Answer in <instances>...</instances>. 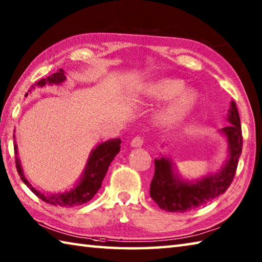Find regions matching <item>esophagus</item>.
Masks as SVG:
<instances>
[{"label": "esophagus", "mask_w": 262, "mask_h": 262, "mask_svg": "<svg viewBox=\"0 0 262 262\" xmlns=\"http://www.w3.org/2000/svg\"><path fill=\"white\" fill-rule=\"evenodd\" d=\"M130 145H131V147H135V148L141 147L142 145H144V140H142L141 137H136V138H133V139L131 140Z\"/></svg>", "instance_id": "34e87169"}]
</instances>
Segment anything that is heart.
Masks as SVG:
<instances>
[{
  "label": "heart",
  "instance_id": "heart-1",
  "mask_svg": "<svg viewBox=\"0 0 262 262\" xmlns=\"http://www.w3.org/2000/svg\"><path fill=\"white\" fill-rule=\"evenodd\" d=\"M145 96L149 101H168L157 113L156 120L162 126L173 125L195 102V92L186 90L185 83L176 78H160L148 84Z\"/></svg>",
  "mask_w": 262,
  "mask_h": 262
}]
</instances>
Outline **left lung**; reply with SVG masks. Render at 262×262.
<instances>
[{
	"label": "left lung",
	"mask_w": 262,
	"mask_h": 262,
	"mask_svg": "<svg viewBox=\"0 0 262 262\" xmlns=\"http://www.w3.org/2000/svg\"><path fill=\"white\" fill-rule=\"evenodd\" d=\"M229 125L219 132L227 141V160L215 173H209L201 179H184L171 157L162 155L155 159V174L150 182V196L162 210L166 212H184L209 203L223 195L233 181L238 159L242 154L241 120L235 101H230L227 114Z\"/></svg>",
	"instance_id": "8db88e82"
}]
</instances>
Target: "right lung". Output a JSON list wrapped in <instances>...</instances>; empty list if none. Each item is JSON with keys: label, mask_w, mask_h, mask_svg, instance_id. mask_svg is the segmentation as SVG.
Here are the masks:
<instances>
[{"label": "right lung", "mask_w": 262, "mask_h": 262, "mask_svg": "<svg viewBox=\"0 0 262 262\" xmlns=\"http://www.w3.org/2000/svg\"><path fill=\"white\" fill-rule=\"evenodd\" d=\"M66 81L65 72L63 70H59L57 73H53L52 75L48 76L47 78H42L36 82L35 86L43 88L44 85H60L61 83ZM34 85L32 86L34 89ZM33 89L28 90L31 92ZM28 95V93H27ZM13 146H14V154H16V166L19 177L23 182L35 194L38 199L46 202L48 204L62 206V208H73V206L82 205L93 199L98 190L100 189L103 178H105L108 167L111 163L114 160V157L121 150V139H108L103 142L98 144L91 150L90 155L88 157L86 164L84 170H83L80 179L76 181L73 188L70 190L62 192H46L36 189L35 187L31 185L26 177L24 174V170L21 166L20 159L18 156V146L16 142V137L13 136Z\"/></svg>", "instance_id": "obj_1"}]
</instances>
